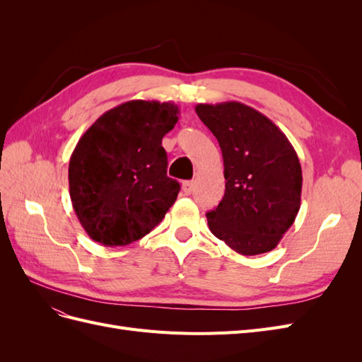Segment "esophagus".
Segmentation results:
<instances>
[{
	"mask_svg": "<svg viewBox=\"0 0 362 362\" xmlns=\"http://www.w3.org/2000/svg\"><path fill=\"white\" fill-rule=\"evenodd\" d=\"M193 189H194V182L193 181H184L182 182V192L185 194H192Z\"/></svg>",
	"mask_w": 362,
	"mask_h": 362,
	"instance_id": "esophagus-1",
	"label": "esophagus"
}]
</instances>
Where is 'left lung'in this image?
<instances>
[{
    "label": "left lung",
    "mask_w": 362,
    "mask_h": 362,
    "mask_svg": "<svg viewBox=\"0 0 362 362\" xmlns=\"http://www.w3.org/2000/svg\"><path fill=\"white\" fill-rule=\"evenodd\" d=\"M218 141L225 194L206 213L210 231L242 255L275 249L300 208L302 169L290 140L269 117L237 101L198 104Z\"/></svg>",
    "instance_id": "obj_1"
}]
</instances>
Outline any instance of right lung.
Returning <instances> with one entry per match:
<instances>
[{
  "instance_id": "1",
  "label": "right lung",
  "mask_w": 362,
  "mask_h": 362,
  "mask_svg": "<svg viewBox=\"0 0 362 362\" xmlns=\"http://www.w3.org/2000/svg\"><path fill=\"white\" fill-rule=\"evenodd\" d=\"M178 105L134 100L95 120L69 161L76 217L95 242L125 246L151 233L177 201L161 140L178 122Z\"/></svg>"
}]
</instances>
